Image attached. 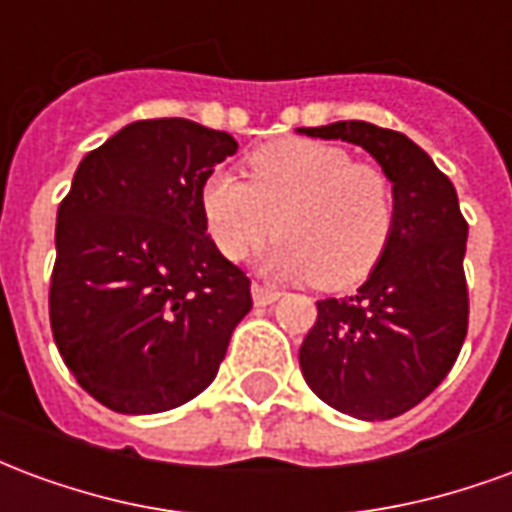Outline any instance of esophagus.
I'll return each mask as SVG.
<instances>
[{"label": "esophagus", "mask_w": 512, "mask_h": 512, "mask_svg": "<svg viewBox=\"0 0 512 512\" xmlns=\"http://www.w3.org/2000/svg\"><path fill=\"white\" fill-rule=\"evenodd\" d=\"M252 299H255L257 307H268V304H274V301L279 299V290L255 282V285H252Z\"/></svg>", "instance_id": "obj_1"}]
</instances>
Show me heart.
Instances as JSON below:
<instances>
[{"instance_id": "1", "label": "heart", "mask_w": 512, "mask_h": 512, "mask_svg": "<svg viewBox=\"0 0 512 512\" xmlns=\"http://www.w3.org/2000/svg\"><path fill=\"white\" fill-rule=\"evenodd\" d=\"M200 213L227 260H244L277 227L268 271L340 290L381 263L395 233V189L384 169L351 161L340 145L279 139L246 158V180H202Z\"/></svg>"}]
</instances>
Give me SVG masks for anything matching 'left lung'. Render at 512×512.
<instances>
[{
  "label": "left lung",
  "mask_w": 512,
  "mask_h": 512,
  "mask_svg": "<svg viewBox=\"0 0 512 512\" xmlns=\"http://www.w3.org/2000/svg\"><path fill=\"white\" fill-rule=\"evenodd\" d=\"M365 147L395 189V233L356 296L318 301L299 348L304 381L356 419H392L422 403L461 354L469 326L458 194L406 134L365 120L299 128Z\"/></svg>",
  "instance_id": "8db88e82"
}]
</instances>
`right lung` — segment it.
<instances>
[{
	"mask_svg": "<svg viewBox=\"0 0 512 512\" xmlns=\"http://www.w3.org/2000/svg\"><path fill=\"white\" fill-rule=\"evenodd\" d=\"M238 142L183 117L136 120L82 158L57 211L49 318L84 392L120 414L169 411L211 384L252 310L216 249L202 180Z\"/></svg>",
	"mask_w": 512,
	"mask_h": 512,
	"instance_id": "1",
	"label": "right lung"
}]
</instances>
